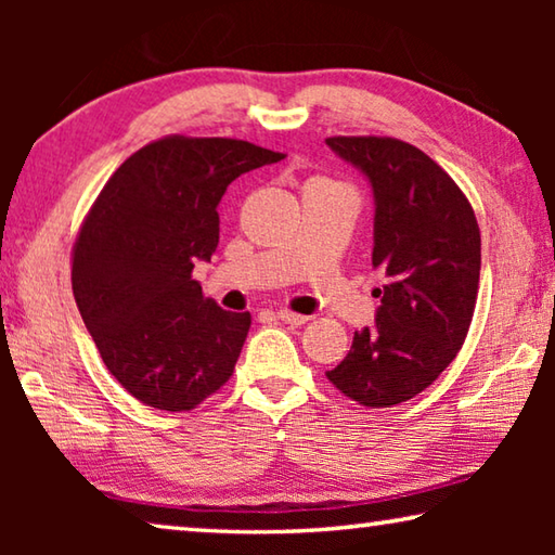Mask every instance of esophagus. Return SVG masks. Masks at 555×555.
<instances>
[{
	"label": "esophagus",
	"instance_id": "1",
	"mask_svg": "<svg viewBox=\"0 0 555 555\" xmlns=\"http://www.w3.org/2000/svg\"><path fill=\"white\" fill-rule=\"evenodd\" d=\"M276 318H281V321L288 323V325H304V323H308V315L294 313V311H288V308H281V311L276 313Z\"/></svg>",
	"mask_w": 555,
	"mask_h": 555
}]
</instances>
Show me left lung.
<instances>
[{
    "label": "left lung",
    "instance_id": "1",
    "mask_svg": "<svg viewBox=\"0 0 555 555\" xmlns=\"http://www.w3.org/2000/svg\"><path fill=\"white\" fill-rule=\"evenodd\" d=\"M362 168L374 191L372 267L384 274L374 327L325 372L367 409L409 401L438 379L463 347L480 288L482 242L460 185L413 144L393 137H327Z\"/></svg>",
    "mask_w": 555,
    "mask_h": 555
}]
</instances>
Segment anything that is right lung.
Wrapping results in <instances>:
<instances>
[{
    "mask_svg": "<svg viewBox=\"0 0 555 555\" xmlns=\"http://www.w3.org/2000/svg\"><path fill=\"white\" fill-rule=\"evenodd\" d=\"M284 156L168 134L131 154L92 203L73 244V296L105 367L137 401L191 411L232 377L251 315L205 298L193 267L218 247L228 185Z\"/></svg>",
    "mask_w": 555,
    "mask_h": 555,
    "instance_id": "obj_1",
    "label": "right lung"
}]
</instances>
